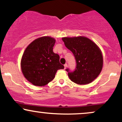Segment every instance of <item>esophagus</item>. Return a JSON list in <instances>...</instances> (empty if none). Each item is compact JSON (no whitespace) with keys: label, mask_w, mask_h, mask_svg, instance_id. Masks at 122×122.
Returning a JSON list of instances; mask_svg holds the SVG:
<instances>
[{"label":"esophagus","mask_w":122,"mask_h":122,"mask_svg":"<svg viewBox=\"0 0 122 122\" xmlns=\"http://www.w3.org/2000/svg\"><path fill=\"white\" fill-rule=\"evenodd\" d=\"M67 67V64H65V65H64V69H66Z\"/></svg>","instance_id":"1"}]
</instances>
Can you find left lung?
Masks as SVG:
<instances>
[{"label": "left lung", "mask_w": 122, "mask_h": 122, "mask_svg": "<svg viewBox=\"0 0 122 122\" xmlns=\"http://www.w3.org/2000/svg\"><path fill=\"white\" fill-rule=\"evenodd\" d=\"M65 46L75 56L76 67L75 71L68 72L72 81L80 85L91 83L101 72L103 58L101 50L95 42L85 37H64Z\"/></svg>", "instance_id": "1"}]
</instances>
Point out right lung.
<instances>
[{
    "instance_id": "add662e5",
    "label": "right lung",
    "mask_w": 122,
    "mask_h": 122,
    "mask_svg": "<svg viewBox=\"0 0 122 122\" xmlns=\"http://www.w3.org/2000/svg\"><path fill=\"white\" fill-rule=\"evenodd\" d=\"M55 39L45 36L33 41L25 49L20 62L25 77L35 86H45L54 79L58 69L64 68L60 56L53 52Z\"/></svg>"
}]
</instances>
